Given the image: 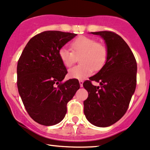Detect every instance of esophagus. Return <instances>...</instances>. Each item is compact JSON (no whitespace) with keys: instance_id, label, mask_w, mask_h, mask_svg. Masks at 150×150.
<instances>
[{"instance_id":"obj_1","label":"esophagus","mask_w":150,"mask_h":150,"mask_svg":"<svg viewBox=\"0 0 150 150\" xmlns=\"http://www.w3.org/2000/svg\"><path fill=\"white\" fill-rule=\"evenodd\" d=\"M79 82H80V87H82V86H83V80H79Z\"/></svg>"}]
</instances>
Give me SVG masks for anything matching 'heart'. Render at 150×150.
<instances>
[{
  "mask_svg": "<svg viewBox=\"0 0 150 150\" xmlns=\"http://www.w3.org/2000/svg\"><path fill=\"white\" fill-rule=\"evenodd\" d=\"M70 51L61 47L58 56L65 67H70L75 62L76 56H80L81 64L74 66L68 70V76L71 78L84 79L94 71L104 67L108 58V49L104 44L98 43L92 38L80 36L70 43Z\"/></svg>",
  "mask_w": 150,
  "mask_h": 150,
  "instance_id": "b5f03b06",
  "label": "heart"
}]
</instances>
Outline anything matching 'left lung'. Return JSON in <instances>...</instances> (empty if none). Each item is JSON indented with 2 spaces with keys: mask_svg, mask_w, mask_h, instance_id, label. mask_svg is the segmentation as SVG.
<instances>
[{
  "mask_svg": "<svg viewBox=\"0 0 150 150\" xmlns=\"http://www.w3.org/2000/svg\"><path fill=\"white\" fill-rule=\"evenodd\" d=\"M105 41L108 58L101 69L85 81L88 92L84 101V113L92 125L108 127L119 120L126 112L137 82V63L126 42L112 32H91ZM92 81L99 82L94 86Z\"/></svg>",
  "mask_w": 150,
  "mask_h": 150,
  "instance_id": "obj_1",
  "label": "left lung"
}]
</instances>
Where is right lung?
<instances>
[{"instance_id":"add662e5","label":"right lung","mask_w":150,"mask_h":150,"mask_svg":"<svg viewBox=\"0 0 150 150\" xmlns=\"http://www.w3.org/2000/svg\"><path fill=\"white\" fill-rule=\"evenodd\" d=\"M76 34L46 31L29 41L18 63V88L27 113L43 125L60 123L67 104L80 89L76 79L61 82L68 73L58 51Z\"/></svg>"}]
</instances>
